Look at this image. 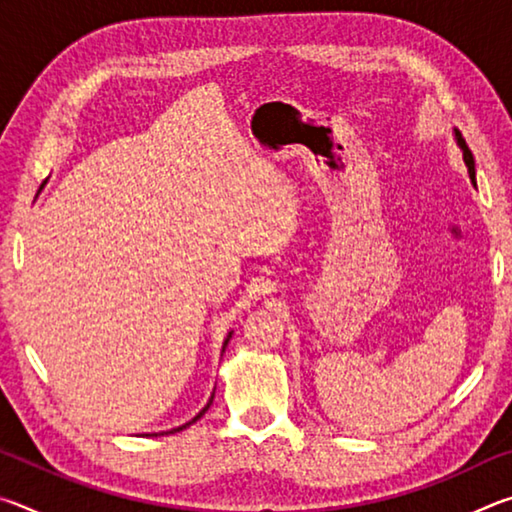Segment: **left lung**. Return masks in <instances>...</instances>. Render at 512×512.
I'll list each match as a JSON object with an SVG mask.
<instances>
[{"instance_id":"left-lung-1","label":"left lung","mask_w":512,"mask_h":512,"mask_svg":"<svg viewBox=\"0 0 512 512\" xmlns=\"http://www.w3.org/2000/svg\"><path fill=\"white\" fill-rule=\"evenodd\" d=\"M456 140H458V146H461V149H463V160L467 164V171H470V178H472V183H474V158H472V151L467 149L463 135L458 133V131H456Z\"/></svg>"}]
</instances>
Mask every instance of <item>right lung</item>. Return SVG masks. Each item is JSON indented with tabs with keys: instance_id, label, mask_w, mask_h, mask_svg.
Wrapping results in <instances>:
<instances>
[{
	"instance_id": "obj_1",
	"label": "right lung",
	"mask_w": 512,
	"mask_h": 512,
	"mask_svg": "<svg viewBox=\"0 0 512 512\" xmlns=\"http://www.w3.org/2000/svg\"><path fill=\"white\" fill-rule=\"evenodd\" d=\"M230 336H232V334H228V339H225V343H223V350H225V345H228V341H230ZM210 404H212V400H210V402H207V406H205V409H203L201 413H198L194 420H189L187 424H183V427H178V429H171V431H164V433H176V431H183V429H187V427H189V424H192V422H196L198 418H201V415H205V411H207V409H210Z\"/></svg>"
}]
</instances>
